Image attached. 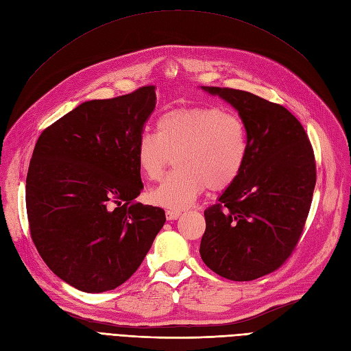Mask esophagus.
I'll list each match as a JSON object with an SVG mask.
<instances>
[{
  "label": "esophagus",
  "instance_id": "obj_1",
  "mask_svg": "<svg viewBox=\"0 0 351 351\" xmlns=\"http://www.w3.org/2000/svg\"><path fill=\"white\" fill-rule=\"evenodd\" d=\"M180 214H182V212H180L178 209H167L165 210V217H167V219L168 221H173V219H177L178 217H180Z\"/></svg>",
  "mask_w": 351,
  "mask_h": 351
}]
</instances>
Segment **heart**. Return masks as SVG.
Returning a JSON list of instances; mask_svg holds the SVG:
<instances>
[{"instance_id": "obj_1", "label": "heart", "mask_w": 351, "mask_h": 351, "mask_svg": "<svg viewBox=\"0 0 351 351\" xmlns=\"http://www.w3.org/2000/svg\"><path fill=\"white\" fill-rule=\"evenodd\" d=\"M247 155L246 125L217 107L169 111L158 120L156 134L142 133L136 142L137 167L151 182L162 177L174 156L176 171L147 195L152 204L168 208L189 206L208 187H230Z\"/></svg>"}]
</instances>
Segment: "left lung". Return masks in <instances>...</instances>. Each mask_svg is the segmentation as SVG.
<instances>
[{"mask_svg": "<svg viewBox=\"0 0 351 351\" xmlns=\"http://www.w3.org/2000/svg\"><path fill=\"white\" fill-rule=\"evenodd\" d=\"M200 88L237 110L249 155L239 178L205 210L199 252L221 277L252 281L278 269L302 236L316 183L313 149L282 105L244 90Z\"/></svg>", "mask_w": 351, "mask_h": 351, "instance_id": "obj_1", "label": "left lung"}]
</instances>
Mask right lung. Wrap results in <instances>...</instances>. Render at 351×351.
<instances>
[{
    "label": "right lung",
    "mask_w": 351,
    "mask_h": 351,
    "mask_svg": "<svg viewBox=\"0 0 351 351\" xmlns=\"http://www.w3.org/2000/svg\"><path fill=\"white\" fill-rule=\"evenodd\" d=\"M155 105V86L86 101L35 145L26 178L30 236L48 268L80 291L125 282L165 224L164 209L134 204L143 189L136 142Z\"/></svg>",
    "instance_id": "add662e5"
}]
</instances>
